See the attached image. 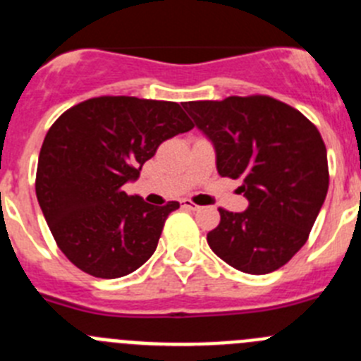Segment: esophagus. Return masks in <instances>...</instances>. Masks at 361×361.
Instances as JSON below:
<instances>
[{
    "mask_svg": "<svg viewBox=\"0 0 361 361\" xmlns=\"http://www.w3.org/2000/svg\"><path fill=\"white\" fill-rule=\"evenodd\" d=\"M180 204H183V208L191 209V212H199V209H202V206H199V204H195V202H191L190 199L180 200Z\"/></svg>",
    "mask_w": 361,
    "mask_h": 361,
    "instance_id": "34e87169",
    "label": "esophagus"
}]
</instances>
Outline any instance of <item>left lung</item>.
<instances>
[{"label":"left lung","mask_w":361,"mask_h":361,"mask_svg":"<svg viewBox=\"0 0 361 361\" xmlns=\"http://www.w3.org/2000/svg\"><path fill=\"white\" fill-rule=\"evenodd\" d=\"M183 106L215 146L216 171L240 178L238 190L250 202L242 213L219 209L209 247L242 273L276 271L307 242L327 195L329 166L320 132L296 108L269 95Z\"/></svg>","instance_id":"obj_1"}]
</instances>
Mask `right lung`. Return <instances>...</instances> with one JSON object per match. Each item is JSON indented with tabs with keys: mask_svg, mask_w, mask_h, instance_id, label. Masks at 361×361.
Listing matches in <instances>:
<instances>
[{
	"mask_svg": "<svg viewBox=\"0 0 361 361\" xmlns=\"http://www.w3.org/2000/svg\"><path fill=\"white\" fill-rule=\"evenodd\" d=\"M195 124L171 101L103 95L50 126L39 152L36 195L57 247L95 279H119L153 255L178 202L152 206L126 195L159 146Z\"/></svg>",
	"mask_w": 361,
	"mask_h": 361,
	"instance_id": "obj_1",
	"label": "right lung"
}]
</instances>
